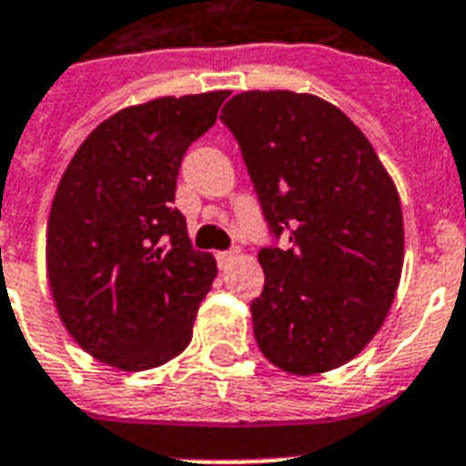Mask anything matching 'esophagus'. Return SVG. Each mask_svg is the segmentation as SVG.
I'll list each match as a JSON object with an SVG mask.
<instances>
[{
	"instance_id": "obj_1",
	"label": "esophagus",
	"mask_w": 466,
	"mask_h": 466,
	"mask_svg": "<svg viewBox=\"0 0 466 466\" xmlns=\"http://www.w3.org/2000/svg\"><path fill=\"white\" fill-rule=\"evenodd\" d=\"M237 256H239V248H229V251H220V253H218L215 258H218V266L227 268V266H229V263H232L234 258H237Z\"/></svg>"
}]
</instances>
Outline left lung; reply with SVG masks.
I'll list each match as a JSON object with an SVG mask.
<instances>
[{
	"label": "left lung",
	"instance_id": "obj_1",
	"mask_svg": "<svg viewBox=\"0 0 466 466\" xmlns=\"http://www.w3.org/2000/svg\"><path fill=\"white\" fill-rule=\"evenodd\" d=\"M268 222L253 335L297 376L338 369L364 350L395 299L404 258L400 196L359 127L330 102L248 90L220 115ZM290 244L279 248V237Z\"/></svg>",
	"mask_w": 466,
	"mask_h": 466
}]
</instances>
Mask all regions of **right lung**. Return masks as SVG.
<instances>
[{"instance_id": "obj_1", "label": "right lung", "mask_w": 466, "mask_h": 466, "mask_svg": "<svg viewBox=\"0 0 466 466\" xmlns=\"http://www.w3.org/2000/svg\"><path fill=\"white\" fill-rule=\"evenodd\" d=\"M227 90L122 109L81 143L56 187L47 278L59 319L109 366L143 370L187 350L218 268L174 208L188 146Z\"/></svg>"}]
</instances>
